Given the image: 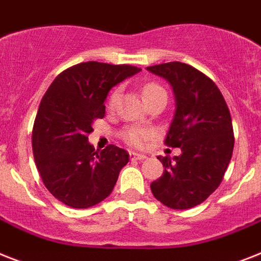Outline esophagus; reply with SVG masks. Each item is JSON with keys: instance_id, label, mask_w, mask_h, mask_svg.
<instances>
[{"instance_id": "1", "label": "esophagus", "mask_w": 261, "mask_h": 261, "mask_svg": "<svg viewBox=\"0 0 261 261\" xmlns=\"http://www.w3.org/2000/svg\"><path fill=\"white\" fill-rule=\"evenodd\" d=\"M129 156H130V159H132V160H139V161L145 160L146 159L145 154L137 153V152H130V153H129Z\"/></svg>"}]
</instances>
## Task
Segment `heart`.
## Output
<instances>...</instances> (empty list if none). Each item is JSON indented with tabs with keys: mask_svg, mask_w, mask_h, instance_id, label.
Wrapping results in <instances>:
<instances>
[{
	"mask_svg": "<svg viewBox=\"0 0 261 261\" xmlns=\"http://www.w3.org/2000/svg\"><path fill=\"white\" fill-rule=\"evenodd\" d=\"M143 93L144 97H145V100H148V98L156 96L159 93H165V90L160 85H157V84H148V85L144 87ZM118 96H120V89H115L111 93L109 98H108V107L111 108V109L115 108L116 104H117ZM121 136L124 141L126 144H129V145L141 146L144 145L146 140H149L153 136V132L149 130V129L140 128V126H129L125 130H122Z\"/></svg>",
	"mask_w": 261,
	"mask_h": 261,
	"instance_id": "b5f03b06",
	"label": "heart"
}]
</instances>
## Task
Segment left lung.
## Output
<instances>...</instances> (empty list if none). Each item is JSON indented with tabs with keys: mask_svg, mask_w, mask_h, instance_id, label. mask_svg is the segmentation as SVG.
Segmentation results:
<instances>
[{
	"mask_svg": "<svg viewBox=\"0 0 261 261\" xmlns=\"http://www.w3.org/2000/svg\"><path fill=\"white\" fill-rule=\"evenodd\" d=\"M146 70L171 84L176 104L165 144L181 149L178 156L157 157L164 172L150 189L164 205L188 210L223 180L234 144L231 113L216 84L193 66L173 61Z\"/></svg>",
	"mask_w": 261,
	"mask_h": 261,
	"instance_id": "obj_1",
	"label": "left lung"
}]
</instances>
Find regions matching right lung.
<instances>
[{
  "mask_svg": "<svg viewBox=\"0 0 261 261\" xmlns=\"http://www.w3.org/2000/svg\"><path fill=\"white\" fill-rule=\"evenodd\" d=\"M141 69L88 61L60 73L40 102L32 133L34 161L45 187L65 205L89 208L115 188L129 153L96 150L88 135L105 116L109 90Z\"/></svg>",
  "mask_w": 261,
  "mask_h": 261,
  "instance_id": "1",
  "label": "right lung"
}]
</instances>
